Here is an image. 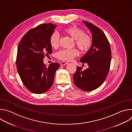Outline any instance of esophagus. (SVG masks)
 <instances>
[{"instance_id": "1", "label": "esophagus", "mask_w": 132, "mask_h": 132, "mask_svg": "<svg viewBox=\"0 0 132 132\" xmlns=\"http://www.w3.org/2000/svg\"><path fill=\"white\" fill-rule=\"evenodd\" d=\"M68 63L67 62H62L61 63V65H62V66H64V65H66L67 64H68Z\"/></svg>"}]
</instances>
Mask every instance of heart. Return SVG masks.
<instances>
[{
	"mask_svg": "<svg viewBox=\"0 0 132 132\" xmlns=\"http://www.w3.org/2000/svg\"><path fill=\"white\" fill-rule=\"evenodd\" d=\"M62 34L69 36L74 40L75 45L82 52L88 51L92 45V38L90 35L84 33V31L76 27L70 26L64 28L61 31ZM50 43L52 47L57 48L59 45V35L56 33H53L50 36ZM78 54L77 49L62 50L56 55L57 57L61 60L66 61H71Z\"/></svg>",
	"mask_w": 132,
	"mask_h": 132,
	"instance_id": "1",
	"label": "heart"
}]
</instances>
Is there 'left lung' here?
Listing matches in <instances>:
<instances>
[{
	"label": "left lung",
	"mask_w": 132,
	"mask_h": 132,
	"mask_svg": "<svg viewBox=\"0 0 132 132\" xmlns=\"http://www.w3.org/2000/svg\"><path fill=\"white\" fill-rule=\"evenodd\" d=\"M82 22L92 34V45L86 54L80 59L87 63L88 68L83 70L77 66L73 75L75 85L85 91H91L99 87L105 80L109 71L111 61L110 43L103 31L87 21Z\"/></svg>",
	"instance_id": "1"
}]
</instances>
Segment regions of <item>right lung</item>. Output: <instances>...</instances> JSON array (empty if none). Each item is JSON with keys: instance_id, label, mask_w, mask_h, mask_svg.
<instances>
[{"instance_id": "obj_1", "label": "right lung", "mask_w": 132, "mask_h": 132, "mask_svg": "<svg viewBox=\"0 0 132 132\" xmlns=\"http://www.w3.org/2000/svg\"><path fill=\"white\" fill-rule=\"evenodd\" d=\"M56 25L45 23L29 30L21 39L17 50L16 68L26 88L31 92L41 94L52 86L58 63L48 67L43 63L45 55L52 53L50 43L51 35Z\"/></svg>"}]
</instances>
